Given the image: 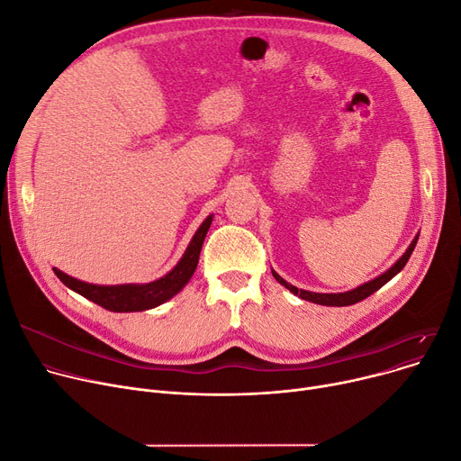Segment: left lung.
Returning <instances> with one entry per match:
<instances>
[{
    "label": "left lung",
    "mask_w": 461,
    "mask_h": 461,
    "mask_svg": "<svg viewBox=\"0 0 461 461\" xmlns=\"http://www.w3.org/2000/svg\"><path fill=\"white\" fill-rule=\"evenodd\" d=\"M419 240V233L415 235V239L411 240V245L407 247V250L403 252V256L393 265V267L386 269L383 275H379L377 278L370 280V282H365L362 285L355 287V289H349V292H344V294H313V292H306V289H299L295 285H292L289 282H285L276 271H273V276L276 278L278 284H282L285 289H289L294 295H297L299 299L303 301H308V303H316V304H323V306H349V304H355V303H360L362 299L370 297L372 294H375L379 287H383L386 282L393 280L403 267L407 259L411 258V254H413L415 250V245Z\"/></svg>",
    "instance_id": "left-lung-1"
}]
</instances>
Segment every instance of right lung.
Returning a JSON list of instances; mask_svg holds the SVG:
<instances>
[{
	"label": "right lung",
	"instance_id": "1",
	"mask_svg": "<svg viewBox=\"0 0 461 461\" xmlns=\"http://www.w3.org/2000/svg\"><path fill=\"white\" fill-rule=\"evenodd\" d=\"M211 222H212V214H209L198 228V231L194 233L192 240L188 243L183 258L177 261L176 267L169 273H166L162 278L148 284L99 285V284H89L78 278H72L56 267H54V273L68 289H72V292H77L78 295L89 299L91 303L99 304L110 312L151 310L164 304L174 295H177L188 284L194 271L198 267L202 245L211 228Z\"/></svg>",
	"mask_w": 461,
	"mask_h": 461
}]
</instances>
